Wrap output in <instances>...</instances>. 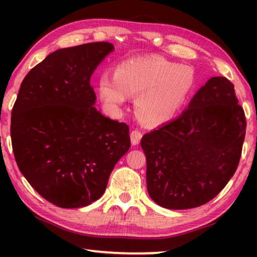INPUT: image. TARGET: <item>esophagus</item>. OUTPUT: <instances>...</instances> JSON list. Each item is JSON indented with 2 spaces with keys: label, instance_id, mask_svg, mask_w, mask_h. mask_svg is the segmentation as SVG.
<instances>
[{
  "label": "esophagus",
  "instance_id": "esophagus-1",
  "mask_svg": "<svg viewBox=\"0 0 257 257\" xmlns=\"http://www.w3.org/2000/svg\"><path fill=\"white\" fill-rule=\"evenodd\" d=\"M143 137V134L139 132V130H133L132 133H130V139H132V144L133 145H138L139 142H141V139Z\"/></svg>",
  "mask_w": 257,
  "mask_h": 257
}]
</instances>
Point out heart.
Here are the masks:
<instances>
[{
  "label": "heart",
  "instance_id": "heart-1",
  "mask_svg": "<svg viewBox=\"0 0 257 257\" xmlns=\"http://www.w3.org/2000/svg\"><path fill=\"white\" fill-rule=\"evenodd\" d=\"M194 86L189 68L160 56L124 61L118 72H105L99 80V94L113 106L130 95H138L136 110L143 121L161 124L172 120L185 105Z\"/></svg>",
  "mask_w": 257,
  "mask_h": 257
}]
</instances>
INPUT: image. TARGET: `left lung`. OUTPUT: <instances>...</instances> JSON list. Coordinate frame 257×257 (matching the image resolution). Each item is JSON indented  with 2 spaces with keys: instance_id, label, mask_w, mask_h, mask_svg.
<instances>
[{
  "instance_id": "1",
  "label": "left lung",
  "mask_w": 257,
  "mask_h": 257,
  "mask_svg": "<svg viewBox=\"0 0 257 257\" xmlns=\"http://www.w3.org/2000/svg\"><path fill=\"white\" fill-rule=\"evenodd\" d=\"M245 134L232 82L208 79L177 119L142 138L150 197L170 210L210 202L236 172Z\"/></svg>"
}]
</instances>
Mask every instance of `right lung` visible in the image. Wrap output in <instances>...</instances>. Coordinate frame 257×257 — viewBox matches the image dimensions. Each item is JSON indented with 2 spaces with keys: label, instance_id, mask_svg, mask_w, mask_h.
Returning <instances> with one entry per match:
<instances>
[{
  "label": "right lung",
  "instance_id": "1",
  "mask_svg": "<svg viewBox=\"0 0 257 257\" xmlns=\"http://www.w3.org/2000/svg\"><path fill=\"white\" fill-rule=\"evenodd\" d=\"M111 43L60 49L30 70L12 108L17 165L46 201L84 207L106 189L108 177L130 149L129 127L95 108L90 77Z\"/></svg>",
  "mask_w": 257,
  "mask_h": 257
}]
</instances>
